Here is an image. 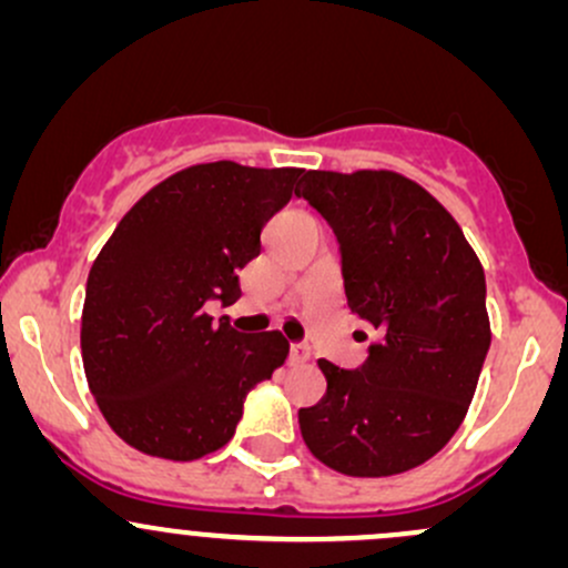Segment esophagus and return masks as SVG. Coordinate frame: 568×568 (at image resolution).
Segmentation results:
<instances>
[{
  "label": "esophagus",
  "instance_id": "1",
  "mask_svg": "<svg viewBox=\"0 0 568 568\" xmlns=\"http://www.w3.org/2000/svg\"><path fill=\"white\" fill-rule=\"evenodd\" d=\"M310 358V347L302 345V342H294L291 345V361H307Z\"/></svg>",
  "mask_w": 568,
  "mask_h": 568
}]
</instances>
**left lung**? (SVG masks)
I'll return each mask as SVG.
<instances>
[{"instance_id": "obj_1", "label": "left lung", "mask_w": 568, "mask_h": 568, "mask_svg": "<svg viewBox=\"0 0 568 568\" xmlns=\"http://www.w3.org/2000/svg\"><path fill=\"white\" fill-rule=\"evenodd\" d=\"M296 196L332 226L347 307L375 332L355 369L317 361L326 394L298 409L302 436L342 475H402L450 442L475 396L485 272L453 215L402 174L304 172Z\"/></svg>"}]
</instances>
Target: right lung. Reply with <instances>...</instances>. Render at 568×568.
<instances>
[{
	"mask_svg": "<svg viewBox=\"0 0 568 568\" xmlns=\"http://www.w3.org/2000/svg\"><path fill=\"white\" fill-rule=\"evenodd\" d=\"M302 170L234 161L172 174L123 215L85 283L80 351L104 420L148 456L193 460L226 445L245 396L288 355L277 332L242 334L207 304L240 298L236 270L296 193Z\"/></svg>",
	"mask_w": 568,
	"mask_h": 568,
	"instance_id": "add662e5",
	"label": "right lung"
}]
</instances>
